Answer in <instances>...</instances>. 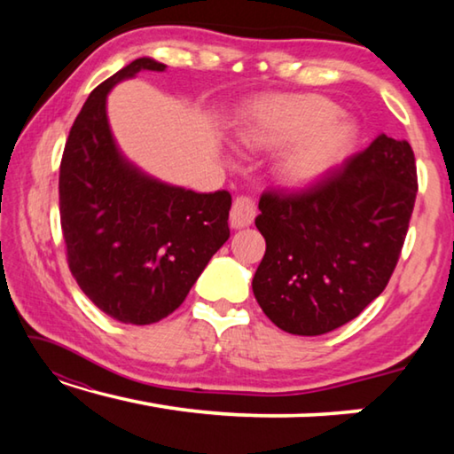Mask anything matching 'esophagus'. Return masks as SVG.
Masks as SVG:
<instances>
[{
    "instance_id": "1",
    "label": "esophagus",
    "mask_w": 454,
    "mask_h": 454,
    "mask_svg": "<svg viewBox=\"0 0 454 454\" xmlns=\"http://www.w3.org/2000/svg\"><path fill=\"white\" fill-rule=\"evenodd\" d=\"M256 214H258V206H256L254 198H250V196L234 198L232 210H230V220H232V224L236 228L250 226L252 222H254Z\"/></svg>"
}]
</instances>
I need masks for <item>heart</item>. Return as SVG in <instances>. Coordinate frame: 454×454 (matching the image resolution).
I'll return each instance as SVG.
<instances>
[{"label":"heart","instance_id":"heart-1","mask_svg":"<svg viewBox=\"0 0 454 454\" xmlns=\"http://www.w3.org/2000/svg\"><path fill=\"white\" fill-rule=\"evenodd\" d=\"M338 107L320 96H274L250 107L242 140L256 148H278L294 141L278 160L284 182L309 184L347 156L355 134L338 121Z\"/></svg>","mask_w":454,"mask_h":454}]
</instances>
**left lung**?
<instances>
[{"label": "left lung", "instance_id": "left-lung-1", "mask_svg": "<svg viewBox=\"0 0 454 454\" xmlns=\"http://www.w3.org/2000/svg\"><path fill=\"white\" fill-rule=\"evenodd\" d=\"M417 190L411 144L384 134L310 186L268 188L256 216L266 252L252 280L266 317L301 336L356 318L395 272Z\"/></svg>", "mask_w": 454, "mask_h": 454}]
</instances>
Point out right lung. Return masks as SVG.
Here are the masks:
<instances>
[{
    "label": "right lung",
    "instance_id": "right-lung-1",
    "mask_svg": "<svg viewBox=\"0 0 454 454\" xmlns=\"http://www.w3.org/2000/svg\"><path fill=\"white\" fill-rule=\"evenodd\" d=\"M164 67L140 58L99 83L74 121L59 164L67 266L83 294L124 325L172 314L230 236V192L198 194L152 180L114 144L107 91L137 72Z\"/></svg>",
    "mask_w": 454,
    "mask_h": 454
}]
</instances>
